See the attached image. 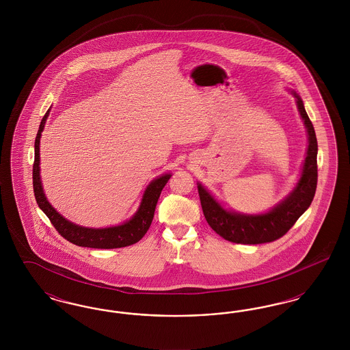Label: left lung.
Returning a JSON list of instances; mask_svg holds the SVG:
<instances>
[{"label": "left lung", "mask_w": 350, "mask_h": 350, "mask_svg": "<svg viewBox=\"0 0 350 350\" xmlns=\"http://www.w3.org/2000/svg\"><path fill=\"white\" fill-rule=\"evenodd\" d=\"M291 94L295 97L300 118L306 127L308 146L306 159L300 169L299 180L281 202L262 214H243L227 210L202 183H197L203 215L210 227L228 241L236 244H262L282 237L295 224L300 215L304 214L315 197L317 183V135L300 96L294 90H291Z\"/></svg>", "instance_id": "left-lung-1"}]
</instances>
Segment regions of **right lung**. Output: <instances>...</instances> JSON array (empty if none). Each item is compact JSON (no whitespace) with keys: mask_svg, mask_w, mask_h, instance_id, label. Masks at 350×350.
<instances>
[{"mask_svg":"<svg viewBox=\"0 0 350 350\" xmlns=\"http://www.w3.org/2000/svg\"><path fill=\"white\" fill-rule=\"evenodd\" d=\"M49 116H50V109L40 122L39 130L35 137V146H33L35 147V160H33V194L40 210L49 217L52 226L56 228L57 232L60 233L64 239H67L68 241L79 247L96 248V250H114V248L129 247L137 243L148 231L161 190L167 185L172 174L165 173L153 178L146 187L143 198L136 213L129 220L118 226L105 227V228H90V227H83L73 221H69L52 207V204L44 194L43 185L40 180L39 146H40L42 133L44 130L46 120Z\"/></svg>","mask_w":350,"mask_h":350,"instance_id":"obj_1","label":"right lung"}]
</instances>
